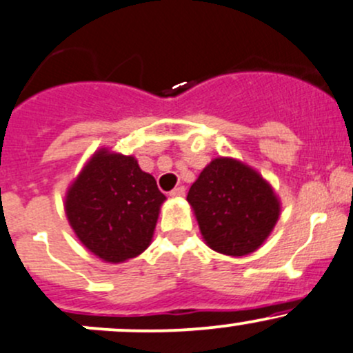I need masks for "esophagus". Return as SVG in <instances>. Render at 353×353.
I'll return each instance as SVG.
<instances>
[{
  "label": "esophagus",
  "mask_w": 353,
  "mask_h": 353,
  "mask_svg": "<svg viewBox=\"0 0 353 353\" xmlns=\"http://www.w3.org/2000/svg\"><path fill=\"white\" fill-rule=\"evenodd\" d=\"M184 194H185V189L183 188V185H181V188L172 189V191L169 192V196H170V197H183Z\"/></svg>",
  "instance_id": "1"
}]
</instances>
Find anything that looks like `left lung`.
I'll return each mask as SVG.
<instances>
[{"label":"left lung","instance_id":"1","mask_svg":"<svg viewBox=\"0 0 353 353\" xmlns=\"http://www.w3.org/2000/svg\"><path fill=\"white\" fill-rule=\"evenodd\" d=\"M206 245L246 256L265 243L280 218V201L256 170L231 157L211 161L188 192Z\"/></svg>","mask_w":353,"mask_h":353}]
</instances>
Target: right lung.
<instances>
[{
	"mask_svg": "<svg viewBox=\"0 0 353 353\" xmlns=\"http://www.w3.org/2000/svg\"><path fill=\"white\" fill-rule=\"evenodd\" d=\"M165 196L132 156L100 149L65 196L77 238L107 263L139 256L150 245Z\"/></svg>",
	"mask_w": 353,
	"mask_h": 353,
	"instance_id": "right-lung-1",
	"label": "right lung"
}]
</instances>
